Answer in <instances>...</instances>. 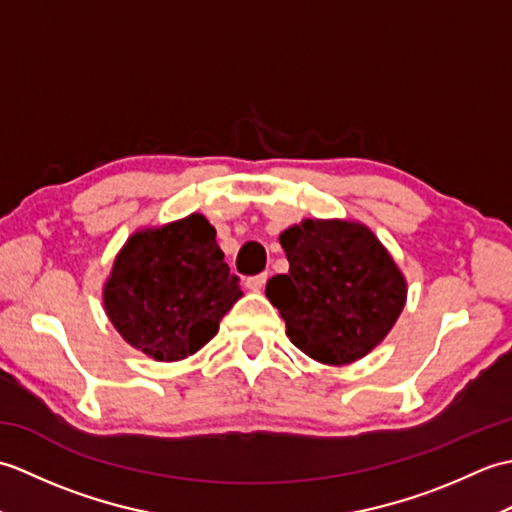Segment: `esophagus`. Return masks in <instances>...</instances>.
<instances>
[{
    "instance_id": "esophagus-1",
    "label": "esophagus",
    "mask_w": 512,
    "mask_h": 512,
    "mask_svg": "<svg viewBox=\"0 0 512 512\" xmlns=\"http://www.w3.org/2000/svg\"><path fill=\"white\" fill-rule=\"evenodd\" d=\"M266 281H268V273L248 277V279H246V288L253 290V292H259V290H262V288L266 286Z\"/></svg>"
}]
</instances>
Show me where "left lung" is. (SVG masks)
I'll return each mask as SVG.
<instances>
[{
    "label": "left lung",
    "instance_id": "obj_1",
    "mask_svg": "<svg viewBox=\"0 0 512 512\" xmlns=\"http://www.w3.org/2000/svg\"><path fill=\"white\" fill-rule=\"evenodd\" d=\"M288 275L266 297L303 354L341 367L367 356L394 328L407 303V279L363 222L301 220L279 235Z\"/></svg>",
    "mask_w": 512,
    "mask_h": 512
}]
</instances>
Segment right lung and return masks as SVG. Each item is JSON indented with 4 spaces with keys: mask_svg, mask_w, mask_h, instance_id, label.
Here are the masks:
<instances>
[{
    "mask_svg": "<svg viewBox=\"0 0 512 512\" xmlns=\"http://www.w3.org/2000/svg\"><path fill=\"white\" fill-rule=\"evenodd\" d=\"M242 295L202 213L138 228L103 284L105 314L116 332L160 363L202 350Z\"/></svg>",
    "mask_w": 512,
    "mask_h": 512,
    "instance_id": "obj_1",
    "label": "right lung"
}]
</instances>
